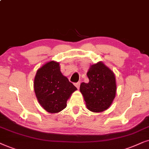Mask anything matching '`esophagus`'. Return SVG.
<instances>
[{
  "label": "esophagus",
  "instance_id": "1",
  "mask_svg": "<svg viewBox=\"0 0 149 149\" xmlns=\"http://www.w3.org/2000/svg\"><path fill=\"white\" fill-rule=\"evenodd\" d=\"M80 82H77V83H75V86H76V87L78 89H79V88H80Z\"/></svg>",
  "mask_w": 149,
  "mask_h": 149
}]
</instances>
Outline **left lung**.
I'll use <instances>...</instances> for the list:
<instances>
[{
	"instance_id": "8db88e82",
	"label": "left lung",
	"mask_w": 149,
	"mask_h": 149,
	"mask_svg": "<svg viewBox=\"0 0 149 149\" xmlns=\"http://www.w3.org/2000/svg\"><path fill=\"white\" fill-rule=\"evenodd\" d=\"M86 75L88 83L82 82L80 87L86 108L93 112L106 110L116 96V82L114 72L100 61L91 65Z\"/></svg>"
}]
</instances>
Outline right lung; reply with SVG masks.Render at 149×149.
<instances>
[{
  "label": "right lung",
  "instance_id": "1",
  "mask_svg": "<svg viewBox=\"0 0 149 149\" xmlns=\"http://www.w3.org/2000/svg\"><path fill=\"white\" fill-rule=\"evenodd\" d=\"M77 90L61 71L59 63L49 61L37 69L34 91L41 106L47 112L58 113L67 106V101Z\"/></svg>",
  "mask_w": 149,
  "mask_h": 149
}]
</instances>
